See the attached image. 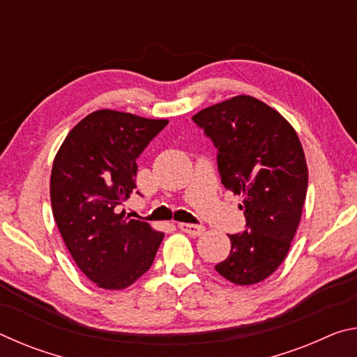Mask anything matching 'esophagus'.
<instances>
[{
	"label": "esophagus",
	"instance_id": "obj_1",
	"mask_svg": "<svg viewBox=\"0 0 357 357\" xmlns=\"http://www.w3.org/2000/svg\"><path fill=\"white\" fill-rule=\"evenodd\" d=\"M179 229L190 236H202L204 233V227L202 225H193V223H179Z\"/></svg>",
	"mask_w": 357,
	"mask_h": 357
}]
</instances>
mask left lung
<instances>
[{"label": "left lung", "mask_w": 357, "mask_h": 357, "mask_svg": "<svg viewBox=\"0 0 357 357\" xmlns=\"http://www.w3.org/2000/svg\"><path fill=\"white\" fill-rule=\"evenodd\" d=\"M192 119L214 142L225 189L239 195L247 229L228 234L229 255L215 266L228 282L255 285L287 258L299 227L309 170L293 126L252 96H234Z\"/></svg>", "instance_id": "8db88e82"}]
</instances>
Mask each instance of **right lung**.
<instances>
[{
    "label": "right lung",
    "mask_w": 357,
    "mask_h": 357,
    "mask_svg": "<svg viewBox=\"0 0 357 357\" xmlns=\"http://www.w3.org/2000/svg\"><path fill=\"white\" fill-rule=\"evenodd\" d=\"M168 124L116 110L89 113L64 138L50 176L55 222L96 287L124 289L146 273L164 233L121 209L135 190L137 157Z\"/></svg>",
    "instance_id": "right-lung-1"
}]
</instances>
